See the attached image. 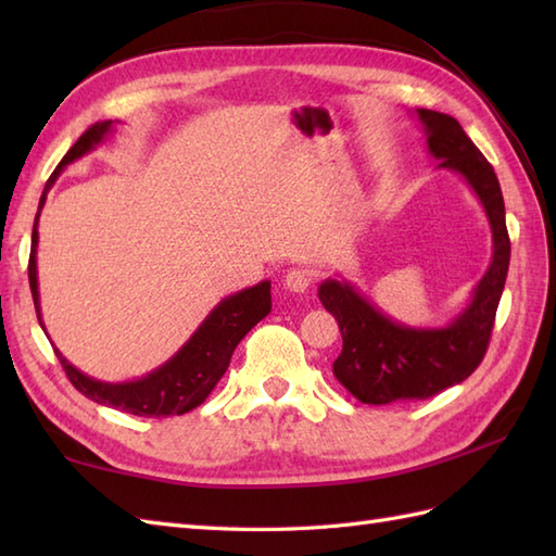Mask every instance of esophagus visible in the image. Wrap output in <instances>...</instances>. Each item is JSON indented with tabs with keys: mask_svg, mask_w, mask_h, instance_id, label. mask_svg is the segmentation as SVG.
Segmentation results:
<instances>
[{
	"mask_svg": "<svg viewBox=\"0 0 556 556\" xmlns=\"http://www.w3.org/2000/svg\"><path fill=\"white\" fill-rule=\"evenodd\" d=\"M311 281H313V275H311L308 269L291 267V269L287 271V277H285V287H287L289 291H293V293H303V291H308Z\"/></svg>",
	"mask_w": 556,
	"mask_h": 556,
	"instance_id": "34e87169",
	"label": "esophagus"
}]
</instances>
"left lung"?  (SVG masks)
Instances as JSON below:
<instances>
[{
	"label": "left lung",
	"mask_w": 556,
	"mask_h": 556,
	"mask_svg": "<svg viewBox=\"0 0 556 556\" xmlns=\"http://www.w3.org/2000/svg\"><path fill=\"white\" fill-rule=\"evenodd\" d=\"M416 114L428 136L430 155L440 160L437 169L460 174L485 207L492 229V260L464 313L444 327L394 323L346 279L323 281L317 296L337 317L344 339V349L334 361V377L358 401L372 406L430 399L464 382L478 368L490 344L511 257L504 198L492 164L454 116L432 110H416Z\"/></svg>",
	"instance_id": "left-lung-1"
}]
</instances>
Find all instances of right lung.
I'll return each instance as SVG.
<instances>
[{"label": "right lung", "mask_w": 556, "mask_h": 556, "mask_svg": "<svg viewBox=\"0 0 556 556\" xmlns=\"http://www.w3.org/2000/svg\"><path fill=\"white\" fill-rule=\"evenodd\" d=\"M114 122H98L92 124L86 134H83L71 150L59 162L54 174L47 179L45 191L40 195L38 215H35L33 224V239H30V260H28V281L30 293L35 303V313H38V323L45 329L42 313H40V291H38V219L42 205L47 200V193L54 186L56 176L64 172L66 164L76 162L78 157L88 155V152L100 146L104 138L112 134ZM271 311V293L269 281H260V285L243 289L239 293L222 299L212 313L205 317L200 327L193 332V337L174 353V356L160 365L157 370L148 372L146 377H138L131 382H102L96 377H88L74 368L59 349H54L59 363L66 370V377L71 380L83 396L98 401L102 406L119 408L131 416H146V418H167V416H184V413L193 410L195 406L203 404L210 396L212 389L222 380V375L227 372L233 349L239 346V341L251 332V329L263 320V317Z\"/></svg>", "instance_id": "add662e5"}]
</instances>
